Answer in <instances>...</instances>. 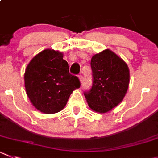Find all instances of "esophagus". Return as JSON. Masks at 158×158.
<instances>
[{
  "label": "esophagus",
  "mask_w": 158,
  "mask_h": 158,
  "mask_svg": "<svg viewBox=\"0 0 158 158\" xmlns=\"http://www.w3.org/2000/svg\"><path fill=\"white\" fill-rule=\"evenodd\" d=\"M78 77H79V79H80V81H81V83H82V82H83V80H84V77H83V76H82L81 74H80V75H78Z\"/></svg>",
  "instance_id": "1"
}]
</instances>
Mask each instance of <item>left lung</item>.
<instances>
[{
    "label": "left lung",
    "instance_id": "8db88e82",
    "mask_svg": "<svg viewBox=\"0 0 158 158\" xmlns=\"http://www.w3.org/2000/svg\"><path fill=\"white\" fill-rule=\"evenodd\" d=\"M92 86L84 92L89 107L105 113L118 106L123 99L130 83L128 66L109 49L92 56Z\"/></svg>",
    "mask_w": 158,
    "mask_h": 158
}]
</instances>
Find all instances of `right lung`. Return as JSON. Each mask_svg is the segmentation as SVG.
Instances as JSON below:
<instances>
[{"label":"right lung","mask_w":158,"mask_h":158,"mask_svg":"<svg viewBox=\"0 0 158 158\" xmlns=\"http://www.w3.org/2000/svg\"><path fill=\"white\" fill-rule=\"evenodd\" d=\"M25 86L33 106L43 113L52 114L65 107L71 93L80 88L81 83L77 77L70 73L62 52L45 49L27 66Z\"/></svg>","instance_id":"obj_1"}]
</instances>
